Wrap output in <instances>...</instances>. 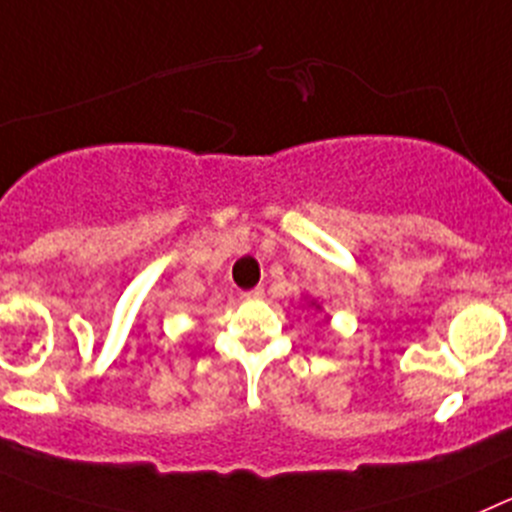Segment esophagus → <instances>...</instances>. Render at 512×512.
Returning <instances> with one entry per match:
<instances>
[{
  "mask_svg": "<svg viewBox=\"0 0 512 512\" xmlns=\"http://www.w3.org/2000/svg\"><path fill=\"white\" fill-rule=\"evenodd\" d=\"M259 296H264V289H261V286H256V289L251 291H241V299H259Z\"/></svg>",
  "mask_w": 512,
  "mask_h": 512,
  "instance_id": "obj_1",
  "label": "esophagus"
}]
</instances>
